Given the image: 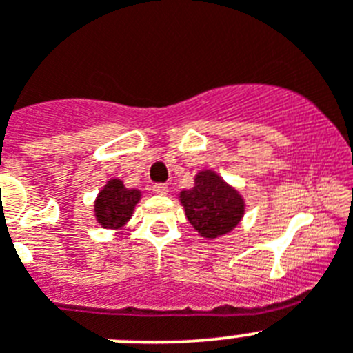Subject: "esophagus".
I'll return each instance as SVG.
<instances>
[{
  "label": "esophagus",
  "instance_id": "34e87169",
  "mask_svg": "<svg viewBox=\"0 0 353 353\" xmlns=\"http://www.w3.org/2000/svg\"><path fill=\"white\" fill-rule=\"evenodd\" d=\"M153 192L157 193V195H167V193H169V186L163 183L153 184Z\"/></svg>",
  "mask_w": 353,
  "mask_h": 353
}]
</instances>
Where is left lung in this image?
<instances>
[{"mask_svg":"<svg viewBox=\"0 0 353 353\" xmlns=\"http://www.w3.org/2000/svg\"><path fill=\"white\" fill-rule=\"evenodd\" d=\"M188 221L203 239L228 235L245 214V200L216 170L203 169L195 176V186L179 193Z\"/></svg>","mask_w":353,"mask_h":353,"instance_id":"left-lung-1","label":"left lung"}]
</instances>
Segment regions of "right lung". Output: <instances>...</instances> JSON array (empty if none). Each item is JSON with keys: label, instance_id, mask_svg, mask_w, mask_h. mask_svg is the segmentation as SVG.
I'll return each instance as SVG.
<instances>
[{"label": "right lung", "instance_id": "1", "mask_svg": "<svg viewBox=\"0 0 353 353\" xmlns=\"http://www.w3.org/2000/svg\"><path fill=\"white\" fill-rule=\"evenodd\" d=\"M136 188H125L123 181L113 177L104 184L94 202V216L106 230H120L130 221L134 209L141 200Z\"/></svg>", "mask_w": 353, "mask_h": 353}]
</instances>
